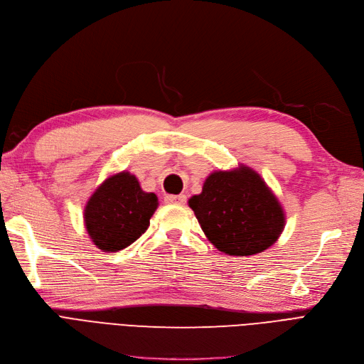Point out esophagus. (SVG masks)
<instances>
[{
  "label": "esophagus",
  "instance_id": "1",
  "mask_svg": "<svg viewBox=\"0 0 364 364\" xmlns=\"http://www.w3.org/2000/svg\"><path fill=\"white\" fill-rule=\"evenodd\" d=\"M166 202L167 203L183 205L186 202V196H183V194H179V196H166Z\"/></svg>",
  "mask_w": 364,
  "mask_h": 364
}]
</instances>
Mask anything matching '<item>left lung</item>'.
I'll use <instances>...</instances> for the list:
<instances>
[{
  "mask_svg": "<svg viewBox=\"0 0 364 364\" xmlns=\"http://www.w3.org/2000/svg\"><path fill=\"white\" fill-rule=\"evenodd\" d=\"M188 203L208 240L230 256L263 252L279 240L284 225L277 197L248 167L212 173L202 194Z\"/></svg>",
  "mask_w": 364,
  "mask_h": 364,
  "instance_id": "left-lung-1",
  "label": "left lung"
}]
</instances>
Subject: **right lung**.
<instances>
[{"mask_svg":"<svg viewBox=\"0 0 364 364\" xmlns=\"http://www.w3.org/2000/svg\"><path fill=\"white\" fill-rule=\"evenodd\" d=\"M158 208V197L144 193L132 174L123 171L107 179L90 197L84 210L92 241L104 252L127 248L147 230Z\"/></svg>","mask_w":364,"mask_h":364,"instance_id":"add662e5","label":"right lung"}]
</instances>
